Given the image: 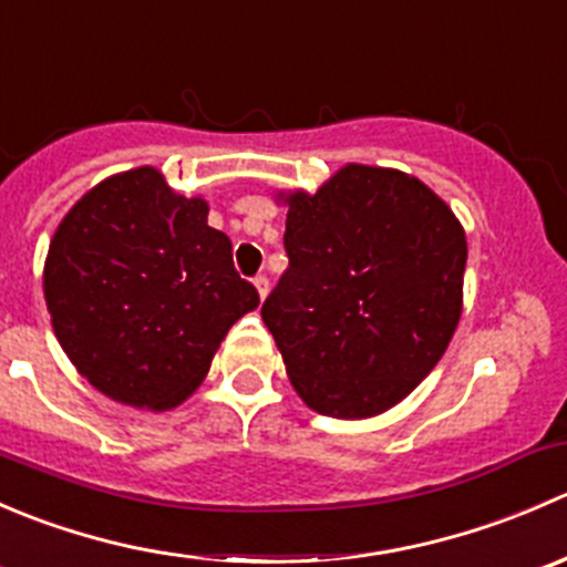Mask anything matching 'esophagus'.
<instances>
[{
	"label": "esophagus",
	"instance_id": "1",
	"mask_svg": "<svg viewBox=\"0 0 567 567\" xmlns=\"http://www.w3.org/2000/svg\"><path fill=\"white\" fill-rule=\"evenodd\" d=\"M255 288H257V296H260V301L266 299V296H268V288H271V285H268V277H266V274H257V277H255Z\"/></svg>",
	"mask_w": 567,
	"mask_h": 567
}]
</instances>
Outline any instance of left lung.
I'll use <instances>...</instances> for the list:
<instances>
[{"label": "left lung", "instance_id": "obj_1", "mask_svg": "<svg viewBox=\"0 0 567 567\" xmlns=\"http://www.w3.org/2000/svg\"><path fill=\"white\" fill-rule=\"evenodd\" d=\"M288 205V271L260 316L312 411L364 420L436 368L463 310L466 233L400 169L346 164Z\"/></svg>", "mask_w": 567, "mask_h": 567}]
</instances>
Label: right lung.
Returning <instances> with one entry per match:
<instances>
[{
  "label": "right lung",
  "mask_w": 567,
  "mask_h": 567,
  "mask_svg": "<svg viewBox=\"0 0 567 567\" xmlns=\"http://www.w3.org/2000/svg\"><path fill=\"white\" fill-rule=\"evenodd\" d=\"M43 293L73 368L106 398L167 411L199 386L238 318L260 305L208 203L156 167L101 181L49 244Z\"/></svg>",
  "instance_id": "add662e5"
}]
</instances>
